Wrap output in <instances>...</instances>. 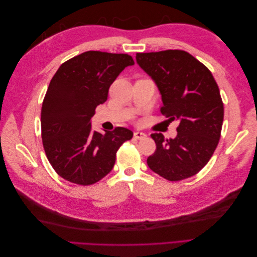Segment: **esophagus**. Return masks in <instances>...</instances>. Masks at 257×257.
<instances>
[{"mask_svg": "<svg viewBox=\"0 0 257 257\" xmlns=\"http://www.w3.org/2000/svg\"><path fill=\"white\" fill-rule=\"evenodd\" d=\"M147 135L145 133H142V132H135L134 133V138L135 139H143V138H146Z\"/></svg>", "mask_w": 257, "mask_h": 257, "instance_id": "1", "label": "esophagus"}]
</instances>
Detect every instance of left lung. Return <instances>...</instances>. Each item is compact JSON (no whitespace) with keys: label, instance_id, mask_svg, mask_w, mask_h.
Instances as JSON below:
<instances>
[{"label":"left lung","instance_id":"8db88e82","mask_svg":"<svg viewBox=\"0 0 257 257\" xmlns=\"http://www.w3.org/2000/svg\"><path fill=\"white\" fill-rule=\"evenodd\" d=\"M136 60L158 85L162 114L179 122L174 139L151 134L157 149L147 159L148 166L168 181L196 175L221 137L224 105L216 81L207 66L183 50L136 53Z\"/></svg>","mask_w":257,"mask_h":257}]
</instances>
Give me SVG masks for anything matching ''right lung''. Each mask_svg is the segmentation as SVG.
Here are the masks:
<instances>
[{
  "label": "right lung",
  "mask_w": 257,
  "mask_h": 257,
  "mask_svg": "<svg viewBox=\"0 0 257 257\" xmlns=\"http://www.w3.org/2000/svg\"><path fill=\"white\" fill-rule=\"evenodd\" d=\"M133 64L126 53L85 51L64 62L52 77L42 105V139L52 168L65 180L96 183L111 172L116 151L133 137L120 126L102 135L90 122L111 83Z\"/></svg>",
  "instance_id": "right-lung-1"
}]
</instances>
